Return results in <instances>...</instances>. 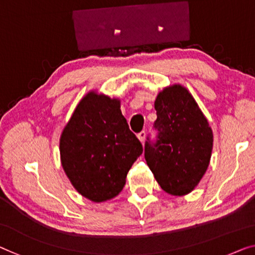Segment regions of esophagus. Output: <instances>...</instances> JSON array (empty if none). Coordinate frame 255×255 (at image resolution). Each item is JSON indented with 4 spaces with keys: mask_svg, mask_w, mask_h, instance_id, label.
Segmentation results:
<instances>
[{
    "mask_svg": "<svg viewBox=\"0 0 255 255\" xmlns=\"http://www.w3.org/2000/svg\"><path fill=\"white\" fill-rule=\"evenodd\" d=\"M145 135H146V132L144 131V130H142L140 132H138L137 134V137H138V139L140 140V142H144V139H145Z\"/></svg>",
    "mask_w": 255,
    "mask_h": 255,
    "instance_id": "obj_1",
    "label": "esophagus"
}]
</instances>
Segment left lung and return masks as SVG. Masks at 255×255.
<instances>
[{
	"mask_svg": "<svg viewBox=\"0 0 255 255\" xmlns=\"http://www.w3.org/2000/svg\"><path fill=\"white\" fill-rule=\"evenodd\" d=\"M155 142L147 138L146 164L161 189L173 196L188 195L206 173L213 149V131L187 88L173 85L154 102Z\"/></svg>",
	"mask_w": 255,
	"mask_h": 255,
	"instance_id": "8db88e82",
	"label": "left lung"
}]
</instances>
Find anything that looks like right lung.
<instances>
[{"mask_svg": "<svg viewBox=\"0 0 255 255\" xmlns=\"http://www.w3.org/2000/svg\"><path fill=\"white\" fill-rule=\"evenodd\" d=\"M60 161L79 193L95 203L119 195L143 146L120 110V101L89 91L59 139Z\"/></svg>", "mask_w": 255, "mask_h": 255, "instance_id": "obj_1", "label": "right lung"}]
</instances>
